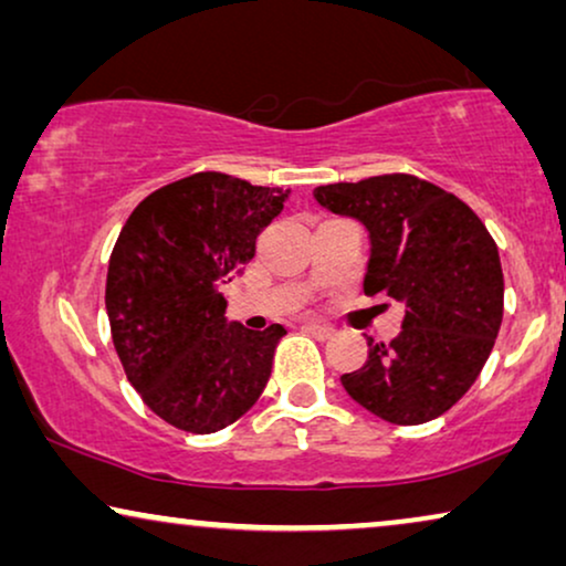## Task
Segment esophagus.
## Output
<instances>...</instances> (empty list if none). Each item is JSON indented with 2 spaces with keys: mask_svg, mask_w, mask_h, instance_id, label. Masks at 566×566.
<instances>
[{
  "mask_svg": "<svg viewBox=\"0 0 566 566\" xmlns=\"http://www.w3.org/2000/svg\"><path fill=\"white\" fill-rule=\"evenodd\" d=\"M304 329L308 332V335L319 337V339H329L332 335H335V329L327 327V324H314V322H306Z\"/></svg>",
  "mask_w": 566,
  "mask_h": 566,
  "instance_id": "34e87169",
  "label": "esophagus"
}]
</instances>
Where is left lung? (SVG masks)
Listing matches in <instances>:
<instances>
[{"instance_id": "8db88e82", "label": "left lung", "mask_w": 566, "mask_h": 566, "mask_svg": "<svg viewBox=\"0 0 566 566\" xmlns=\"http://www.w3.org/2000/svg\"><path fill=\"white\" fill-rule=\"evenodd\" d=\"M314 198L368 229L363 293L405 304L399 337L368 339L366 366L343 376L345 391L394 424L446 415L482 374L505 312L492 234L453 192L405 172L322 185Z\"/></svg>"}]
</instances>
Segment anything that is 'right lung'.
Masks as SVG:
<instances>
[{
	"label": "right lung",
	"instance_id": "add662e5",
	"mask_svg": "<svg viewBox=\"0 0 566 566\" xmlns=\"http://www.w3.org/2000/svg\"><path fill=\"white\" fill-rule=\"evenodd\" d=\"M285 198L198 172L146 196L120 229L105 285L113 345L144 405L177 430L229 428L265 391L285 329L227 327L221 285L254 258Z\"/></svg>",
	"mask_w": 566,
	"mask_h": 566
}]
</instances>
